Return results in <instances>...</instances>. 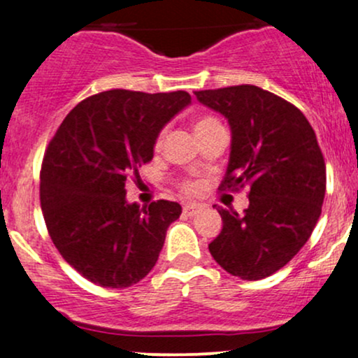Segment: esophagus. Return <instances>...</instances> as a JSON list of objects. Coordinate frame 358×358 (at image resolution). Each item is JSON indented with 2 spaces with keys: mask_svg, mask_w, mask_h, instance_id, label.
<instances>
[{
  "mask_svg": "<svg viewBox=\"0 0 358 358\" xmlns=\"http://www.w3.org/2000/svg\"><path fill=\"white\" fill-rule=\"evenodd\" d=\"M199 208H200L199 203L188 202V203L183 205V213H187V215H193V213L199 210Z\"/></svg>",
  "mask_w": 358,
  "mask_h": 358,
  "instance_id": "obj_1",
  "label": "esophagus"
}]
</instances>
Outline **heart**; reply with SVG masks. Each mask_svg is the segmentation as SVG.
<instances>
[{
  "label": "heart",
  "instance_id": "obj_1",
  "mask_svg": "<svg viewBox=\"0 0 358 358\" xmlns=\"http://www.w3.org/2000/svg\"><path fill=\"white\" fill-rule=\"evenodd\" d=\"M213 124H217V121L213 117H202V119H199V121L195 122V134L202 133V131H205V129H207V127H210ZM162 138L163 136H159L158 143H162ZM185 188H187V190H192V185H187V187H185Z\"/></svg>",
  "mask_w": 358,
  "mask_h": 358
}]
</instances>
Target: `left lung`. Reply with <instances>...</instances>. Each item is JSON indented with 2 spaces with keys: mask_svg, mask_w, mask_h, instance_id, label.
<instances>
[{
  "mask_svg": "<svg viewBox=\"0 0 358 358\" xmlns=\"http://www.w3.org/2000/svg\"><path fill=\"white\" fill-rule=\"evenodd\" d=\"M195 96L231 126V156L220 187L249 185L242 215L217 208L224 225L208 250L232 276L268 278L296 256L322 213L327 166L313 127L298 108L256 85Z\"/></svg>",
  "mask_w": 358,
  "mask_h": 358,
  "instance_id": "obj_1",
  "label": "left lung"
}]
</instances>
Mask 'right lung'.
I'll return each mask as SVG.
<instances>
[{"label": "right lung", "instance_id": "right-lung-1", "mask_svg": "<svg viewBox=\"0 0 358 358\" xmlns=\"http://www.w3.org/2000/svg\"><path fill=\"white\" fill-rule=\"evenodd\" d=\"M190 104L185 90H106L79 102L48 145L40 173L45 224L62 257L94 285H136L158 261L182 207L129 203L126 182L139 178L159 131Z\"/></svg>", "mask_w": 358, "mask_h": 358}]
</instances>
